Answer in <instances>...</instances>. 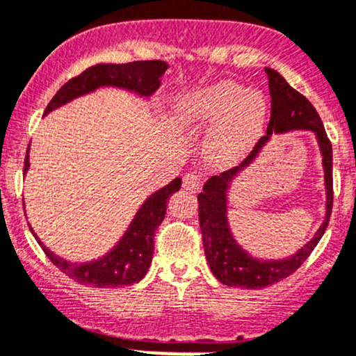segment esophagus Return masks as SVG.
Here are the masks:
<instances>
[{"label": "esophagus", "mask_w": 356, "mask_h": 356, "mask_svg": "<svg viewBox=\"0 0 356 356\" xmlns=\"http://www.w3.org/2000/svg\"><path fill=\"white\" fill-rule=\"evenodd\" d=\"M201 184H203V182H201L200 175L194 174V172H189V174H186L184 179H182V186H184V189L193 191V193H196V191L201 188Z\"/></svg>", "instance_id": "esophagus-1"}]
</instances>
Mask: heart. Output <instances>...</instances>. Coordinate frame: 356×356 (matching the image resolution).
<instances>
[{
    "mask_svg": "<svg viewBox=\"0 0 356 356\" xmlns=\"http://www.w3.org/2000/svg\"><path fill=\"white\" fill-rule=\"evenodd\" d=\"M266 112V100L259 92L244 90L234 81H220L179 97L170 119L174 128L184 133L215 126L209 153L218 162H234L261 136Z\"/></svg>",
    "mask_w": 356,
    "mask_h": 356,
    "instance_id": "1",
    "label": "heart"
}]
</instances>
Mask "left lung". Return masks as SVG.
<instances>
[{
    "instance_id": "obj_1",
    "label": "left lung",
    "mask_w": 356,
    "mask_h": 356,
    "mask_svg": "<svg viewBox=\"0 0 356 356\" xmlns=\"http://www.w3.org/2000/svg\"><path fill=\"white\" fill-rule=\"evenodd\" d=\"M269 81V95H271V118L266 129V136L256 143L250 155L238 167L213 175L204 184L203 193L197 194L200 203V228L203 235L204 254L216 280L227 286L244 288V290H257L288 278L297 271L310 256L321 237L326 232L332 211V147L319 114L312 104L302 93L291 88L285 78L278 71L266 68ZM291 129H309L318 136L321 154L323 155L325 180L327 181V216L323 225L312 241L291 258L280 261H263L250 258L234 242L227 228L226 220V189L227 182L242 168L252 161L259 149L270 137L273 132H284Z\"/></svg>"
}]
</instances>
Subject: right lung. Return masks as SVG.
Here are the masks:
<instances>
[{
	"label": "right lung",
	"mask_w": 356,
	"mask_h": 356,
	"mask_svg": "<svg viewBox=\"0 0 356 356\" xmlns=\"http://www.w3.org/2000/svg\"><path fill=\"white\" fill-rule=\"evenodd\" d=\"M168 65L165 61H133L126 65H95L90 66L78 76L71 78L61 88L58 90L52 100L47 104L44 115L51 111L65 106L70 100L85 93L93 92L99 87H119L133 90L138 95L148 97L160 87V78L165 73ZM29 149L25 156L24 174L29 170ZM181 179H174L170 184L153 193L136 213L131 222L128 232L121 238L118 245L111 250L102 259L92 261V263L76 264L68 263L51 252L42 242L37 238L46 256L59 271L73 278L74 282L87 286L112 288L126 286L138 283L147 275L153 257V238H155L156 228L165 218L167 200L170 194L181 189ZM33 234V232H32ZM35 235V234H33Z\"/></svg>",
	"instance_id": "right-lung-1"
}]
</instances>
